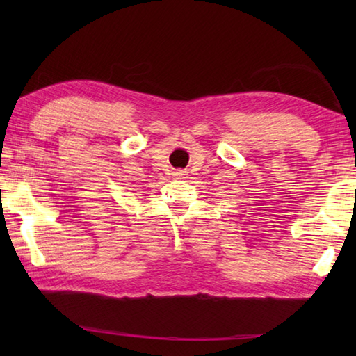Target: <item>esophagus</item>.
I'll list each match as a JSON object with an SVG mask.
<instances>
[{"instance_id": "esophagus-1", "label": "esophagus", "mask_w": 356, "mask_h": 356, "mask_svg": "<svg viewBox=\"0 0 356 356\" xmlns=\"http://www.w3.org/2000/svg\"><path fill=\"white\" fill-rule=\"evenodd\" d=\"M176 176H179V177H184V176H186V174H185V171H182V170H179V171L176 172Z\"/></svg>"}]
</instances>
